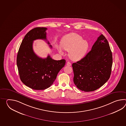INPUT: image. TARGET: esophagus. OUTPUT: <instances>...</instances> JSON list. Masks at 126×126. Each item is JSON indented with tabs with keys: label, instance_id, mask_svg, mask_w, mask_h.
<instances>
[{
	"label": "esophagus",
	"instance_id": "1",
	"mask_svg": "<svg viewBox=\"0 0 126 126\" xmlns=\"http://www.w3.org/2000/svg\"><path fill=\"white\" fill-rule=\"evenodd\" d=\"M66 64H67V65H68V66H70L71 65V64L70 63V62H67Z\"/></svg>",
	"mask_w": 126,
	"mask_h": 126
}]
</instances>
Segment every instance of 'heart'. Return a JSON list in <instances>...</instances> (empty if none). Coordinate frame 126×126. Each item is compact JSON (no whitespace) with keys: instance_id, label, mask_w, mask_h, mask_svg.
I'll list each match as a JSON object with an SVG mask.
<instances>
[{"instance_id":"obj_1","label":"heart","mask_w":126,"mask_h":126,"mask_svg":"<svg viewBox=\"0 0 126 126\" xmlns=\"http://www.w3.org/2000/svg\"><path fill=\"white\" fill-rule=\"evenodd\" d=\"M61 46L64 50L69 52L70 59L74 61H79L82 59L87 52L89 43L87 41L83 40L82 37L76 33L67 34L62 38ZM59 52L63 54L60 47Z\"/></svg>"}]
</instances>
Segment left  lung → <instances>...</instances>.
<instances>
[{
  "instance_id": "8db88e82",
  "label": "left lung",
  "mask_w": 126,
  "mask_h": 126,
  "mask_svg": "<svg viewBox=\"0 0 126 126\" xmlns=\"http://www.w3.org/2000/svg\"><path fill=\"white\" fill-rule=\"evenodd\" d=\"M112 64L109 43L101 34L85 56L73 63L74 83L79 90L85 92L97 90L109 80Z\"/></svg>"
}]
</instances>
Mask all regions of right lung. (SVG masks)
I'll return each instance as SVG.
<instances>
[{
    "label": "right lung",
    "mask_w": 126,
    "mask_h": 126,
    "mask_svg": "<svg viewBox=\"0 0 126 126\" xmlns=\"http://www.w3.org/2000/svg\"><path fill=\"white\" fill-rule=\"evenodd\" d=\"M46 28H35L26 35L20 46L17 64L20 78L27 86L35 90H44L50 87L65 60L56 61L49 55L43 59L34 52L33 42L36 39L47 40ZM48 44H50L47 42ZM52 48L51 45H49Z\"/></svg>",
    "instance_id": "right-lung-1"
}]
</instances>
